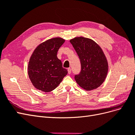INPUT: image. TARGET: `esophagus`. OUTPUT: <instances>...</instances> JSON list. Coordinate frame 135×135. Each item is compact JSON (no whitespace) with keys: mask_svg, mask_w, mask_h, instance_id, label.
I'll list each match as a JSON object with an SVG mask.
<instances>
[{"mask_svg":"<svg viewBox=\"0 0 135 135\" xmlns=\"http://www.w3.org/2000/svg\"><path fill=\"white\" fill-rule=\"evenodd\" d=\"M68 71L69 74H70V73H71V68H68Z\"/></svg>","mask_w":135,"mask_h":135,"instance_id":"esophagus-1","label":"esophagus"}]
</instances>
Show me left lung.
Here are the masks:
<instances>
[{"label": "left lung", "instance_id": "left-lung-1", "mask_svg": "<svg viewBox=\"0 0 135 135\" xmlns=\"http://www.w3.org/2000/svg\"><path fill=\"white\" fill-rule=\"evenodd\" d=\"M79 56L81 71L75 75V80L80 87L91 91L100 87L108 71V63L101 48L93 40L75 37L70 40Z\"/></svg>", "mask_w": 135, "mask_h": 135}]
</instances>
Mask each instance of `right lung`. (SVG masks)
<instances>
[{"label":"right lung","mask_w":135,"mask_h":135,"mask_svg":"<svg viewBox=\"0 0 135 135\" xmlns=\"http://www.w3.org/2000/svg\"><path fill=\"white\" fill-rule=\"evenodd\" d=\"M65 42L61 38H54L40 44L31 55L28 64V75L32 85L40 91L51 92L58 86L68 70L57 57Z\"/></svg>","instance_id":"add662e5"}]
</instances>
